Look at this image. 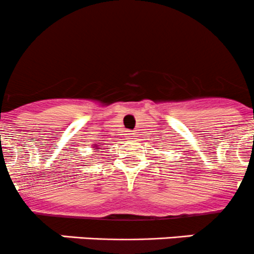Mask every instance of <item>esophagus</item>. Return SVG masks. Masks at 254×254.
Returning a JSON list of instances; mask_svg holds the SVG:
<instances>
[{"instance_id":"34e87169","label":"esophagus","mask_w":254,"mask_h":254,"mask_svg":"<svg viewBox=\"0 0 254 254\" xmlns=\"http://www.w3.org/2000/svg\"><path fill=\"white\" fill-rule=\"evenodd\" d=\"M130 135V136L129 137H132V134H129Z\"/></svg>"}]
</instances>
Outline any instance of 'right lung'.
Listing matches in <instances>:
<instances>
[{
    "mask_svg": "<svg viewBox=\"0 0 254 254\" xmlns=\"http://www.w3.org/2000/svg\"><path fill=\"white\" fill-rule=\"evenodd\" d=\"M97 146H99V145H97ZM98 150H102V148H98Z\"/></svg>",
    "mask_w": 254,
    "mask_h": 254,
    "instance_id": "add662e5",
    "label": "right lung"
}]
</instances>
